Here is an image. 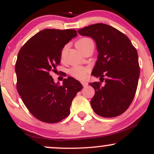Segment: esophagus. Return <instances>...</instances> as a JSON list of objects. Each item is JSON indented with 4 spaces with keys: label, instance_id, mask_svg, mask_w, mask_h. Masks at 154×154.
I'll return each instance as SVG.
<instances>
[{
    "label": "esophagus",
    "instance_id": "1",
    "mask_svg": "<svg viewBox=\"0 0 154 154\" xmlns=\"http://www.w3.org/2000/svg\"><path fill=\"white\" fill-rule=\"evenodd\" d=\"M82 83V85H83V87H86V86H88V82H85V81H82V82H81Z\"/></svg>",
    "mask_w": 154,
    "mask_h": 154
}]
</instances>
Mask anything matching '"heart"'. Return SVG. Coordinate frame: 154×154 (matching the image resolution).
<instances>
[{"mask_svg": "<svg viewBox=\"0 0 154 154\" xmlns=\"http://www.w3.org/2000/svg\"><path fill=\"white\" fill-rule=\"evenodd\" d=\"M90 41H91V39L88 38H84L79 39L78 41L76 43V47L79 49V51H81L83 48V47L86 45L88 43H89ZM65 48L62 51V54H63L65 51ZM88 72V69L86 67L81 66H73L71 69L69 70V73L72 77H75V78L79 79H83L87 77Z\"/></svg>", "mask_w": 154, "mask_h": 154, "instance_id": "heart-1", "label": "heart"}]
</instances>
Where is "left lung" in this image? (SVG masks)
<instances>
[{
    "label": "left lung",
    "instance_id": "1",
    "mask_svg": "<svg viewBox=\"0 0 154 154\" xmlns=\"http://www.w3.org/2000/svg\"><path fill=\"white\" fill-rule=\"evenodd\" d=\"M82 36L96 43L98 57L91 75L105 79L91 82L95 95L91 106L98 115L115 117L123 114L135 97L140 76L138 55L131 41L122 32L107 24H95L79 29Z\"/></svg>",
    "mask_w": 154,
    "mask_h": 154
}]
</instances>
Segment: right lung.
Masks as SVG:
<instances>
[{
    "mask_svg": "<svg viewBox=\"0 0 154 154\" xmlns=\"http://www.w3.org/2000/svg\"><path fill=\"white\" fill-rule=\"evenodd\" d=\"M77 35L75 29H45L32 37L18 54L17 91L29 112L43 122H59L69 115L72 100L82 88L72 77L60 85L50 75L61 62L63 47Z\"/></svg>",
    "mask_w": 154,
    "mask_h": 154,
    "instance_id": "add662e5",
    "label": "right lung"
}]
</instances>
